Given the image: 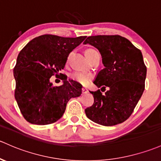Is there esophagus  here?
Wrapping results in <instances>:
<instances>
[{
    "label": "esophagus",
    "instance_id": "obj_1",
    "mask_svg": "<svg viewBox=\"0 0 161 161\" xmlns=\"http://www.w3.org/2000/svg\"><path fill=\"white\" fill-rule=\"evenodd\" d=\"M81 90H82V93H83V94H86V93L88 92V90L86 87H83Z\"/></svg>",
    "mask_w": 161,
    "mask_h": 161
}]
</instances>
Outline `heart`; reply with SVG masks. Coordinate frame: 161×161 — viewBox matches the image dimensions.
<instances>
[{
  "label": "heart",
  "mask_w": 161,
  "mask_h": 161,
  "mask_svg": "<svg viewBox=\"0 0 161 161\" xmlns=\"http://www.w3.org/2000/svg\"><path fill=\"white\" fill-rule=\"evenodd\" d=\"M94 50L93 49H87L85 51V54L92 52ZM72 80H75L76 82L79 83V84H83V85H86L88 83L92 80V75L91 74L87 73V72L84 71H76L72 74L71 75Z\"/></svg>",
  "instance_id": "1"
}]
</instances>
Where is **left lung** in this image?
<instances>
[{"label": "left lung", "instance_id": "obj_1", "mask_svg": "<svg viewBox=\"0 0 161 161\" xmlns=\"http://www.w3.org/2000/svg\"><path fill=\"white\" fill-rule=\"evenodd\" d=\"M84 44L97 48L105 67L94 84L101 91H90L94 102L85 109L91 120L103 126L125 121L134 112L145 88L147 67L142 53L125 37L120 35L90 36ZM108 90L106 91V88Z\"/></svg>", "mask_w": 161, "mask_h": 161}]
</instances>
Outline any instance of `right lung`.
Listing matches in <instances>:
<instances>
[{
  "label": "right lung",
  "instance_id": "obj_1",
  "mask_svg": "<svg viewBox=\"0 0 161 161\" xmlns=\"http://www.w3.org/2000/svg\"><path fill=\"white\" fill-rule=\"evenodd\" d=\"M86 37L44 34L31 40L20 51L14 68V97L27 122L37 125L56 122L63 116L69 100L81 94L80 84L67 80L66 74L59 72L64 68L69 53ZM53 75L62 76L63 86L49 83Z\"/></svg>",
  "mask_w": 161,
  "mask_h": 161
}]
</instances>
